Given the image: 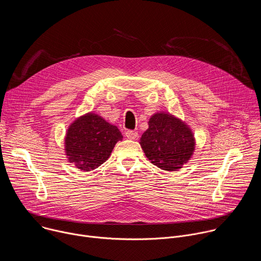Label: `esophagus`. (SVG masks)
<instances>
[{"instance_id":"esophagus-1","label":"esophagus","mask_w":261,"mask_h":261,"mask_svg":"<svg viewBox=\"0 0 261 261\" xmlns=\"http://www.w3.org/2000/svg\"><path fill=\"white\" fill-rule=\"evenodd\" d=\"M125 135H126V137H127V138H129V139H135V138H137V136H138V133H137L136 131L128 130V131H126Z\"/></svg>"}]
</instances>
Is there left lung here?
I'll use <instances>...</instances> for the list:
<instances>
[{"label":"left lung","mask_w":261,"mask_h":261,"mask_svg":"<svg viewBox=\"0 0 261 261\" xmlns=\"http://www.w3.org/2000/svg\"><path fill=\"white\" fill-rule=\"evenodd\" d=\"M140 145L154 165L167 171L181 168L193 155L195 139L190 128L175 117L157 113L148 121Z\"/></svg>","instance_id":"obj_1"}]
</instances>
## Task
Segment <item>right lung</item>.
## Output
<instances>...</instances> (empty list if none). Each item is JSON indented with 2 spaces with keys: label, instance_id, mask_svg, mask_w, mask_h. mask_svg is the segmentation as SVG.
<instances>
[{
  "label": "right lung",
  "instance_id": "1",
  "mask_svg": "<svg viewBox=\"0 0 261 261\" xmlns=\"http://www.w3.org/2000/svg\"><path fill=\"white\" fill-rule=\"evenodd\" d=\"M123 139L117 126L107 123L95 114H87L68 128L65 151L68 161L79 169L90 171L103 164L116 143Z\"/></svg>",
  "mask_w": 261,
  "mask_h": 261
}]
</instances>
